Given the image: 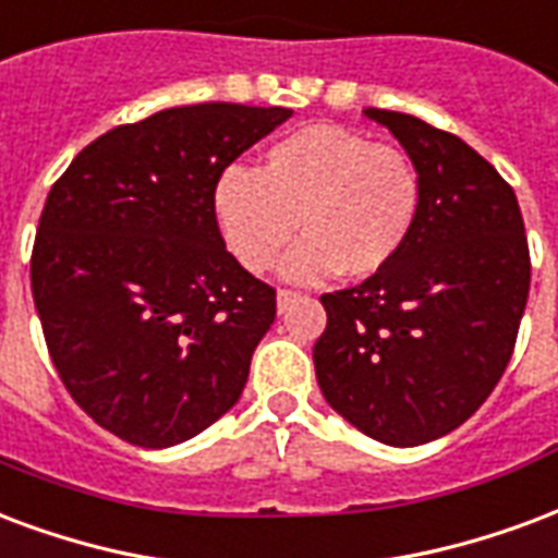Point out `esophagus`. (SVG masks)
Wrapping results in <instances>:
<instances>
[{"instance_id":"obj_1","label":"esophagus","mask_w":558,"mask_h":558,"mask_svg":"<svg viewBox=\"0 0 558 558\" xmlns=\"http://www.w3.org/2000/svg\"><path fill=\"white\" fill-rule=\"evenodd\" d=\"M292 301H299V292H292V290H280L278 292V311L283 313L287 307H290Z\"/></svg>"}]
</instances>
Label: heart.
I'll use <instances>...</instances> for the list:
<instances>
[{"mask_svg":"<svg viewBox=\"0 0 558 558\" xmlns=\"http://www.w3.org/2000/svg\"><path fill=\"white\" fill-rule=\"evenodd\" d=\"M423 209V177L402 147L363 132L313 123L275 142L259 171L230 165L213 185V213L230 254L266 271L290 245L283 275L301 283L345 268L369 278L411 242Z\"/></svg>","mask_w":558,"mask_h":558,"instance_id":"obj_1","label":"heart"}]
</instances>
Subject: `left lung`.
<instances>
[{
  "instance_id": "1",
  "label": "left lung",
  "mask_w": 558,
  "mask_h": 558,
  "mask_svg": "<svg viewBox=\"0 0 558 558\" xmlns=\"http://www.w3.org/2000/svg\"><path fill=\"white\" fill-rule=\"evenodd\" d=\"M423 177L405 251L352 290L322 295V396L387 447H420L476 414L514 352L530 295V245L511 185L458 135L414 114L363 111Z\"/></svg>"
}]
</instances>
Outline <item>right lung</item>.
Returning <instances> with one entry per match:
<instances>
[{
  "label": "right lung",
  "instance_id": "add662e5",
  "mask_svg": "<svg viewBox=\"0 0 558 558\" xmlns=\"http://www.w3.org/2000/svg\"><path fill=\"white\" fill-rule=\"evenodd\" d=\"M290 109L197 102L114 126L49 192L32 295L73 402L144 449L183 444L236 405L275 290L239 266L213 185Z\"/></svg>",
  "mask_w": 558,
  "mask_h": 558
}]
</instances>
